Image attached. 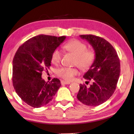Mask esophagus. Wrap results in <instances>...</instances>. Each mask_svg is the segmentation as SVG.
<instances>
[{
    "mask_svg": "<svg viewBox=\"0 0 134 134\" xmlns=\"http://www.w3.org/2000/svg\"><path fill=\"white\" fill-rule=\"evenodd\" d=\"M61 83L62 84V85H69V84H70L71 83L70 82H66V81H62L61 82Z\"/></svg>",
    "mask_w": 134,
    "mask_h": 134,
    "instance_id": "34e87169",
    "label": "esophagus"
}]
</instances>
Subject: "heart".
Wrapping results in <instances>:
<instances>
[{
  "label": "heart",
  "instance_id": "1",
  "mask_svg": "<svg viewBox=\"0 0 134 134\" xmlns=\"http://www.w3.org/2000/svg\"><path fill=\"white\" fill-rule=\"evenodd\" d=\"M66 51L75 56V64L82 70H87L94 64L96 55L93 50L87 49L86 44L78 40H73L63 46ZM62 52L59 49H55L52 52L51 61L54 64L60 62ZM79 71L75 67H62L57 71L58 75L63 79L70 81L78 74Z\"/></svg>",
  "mask_w": 134,
  "mask_h": 134
}]
</instances>
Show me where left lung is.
I'll use <instances>...</instances> for the list:
<instances>
[{
	"label": "left lung",
	"mask_w": 134,
	"mask_h": 134,
	"mask_svg": "<svg viewBox=\"0 0 134 134\" xmlns=\"http://www.w3.org/2000/svg\"><path fill=\"white\" fill-rule=\"evenodd\" d=\"M94 48L96 55L92 66L83 75L92 80L90 87L80 84L77 98L84 104L96 106L107 101L116 89L120 73V64L117 52L106 40L93 35H82Z\"/></svg>",
	"instance_id": "8db88e82"
}]
</instances>
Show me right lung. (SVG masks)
I'll return each mask as SVG.
<instances>
[{
  "instance_id": "add662e5",
  "label": "right lung",
  "mask_w": 134,
  "mask_h": 134,
  "mask_svg": "<svg viewBox=\"0 0 134 134\" xmlns=\"http://www.w3.org/2000/svg\"><path fill=\"white\" fill-rule=\"evenodd\" d=\"M66 38L39 35L27 40L15 53L12 83L18 96L30 106L39 108L48 104L61 86L57 78L45 82L42 72L51 66L52 52Z\"/></svg>"
}]
</instances>
